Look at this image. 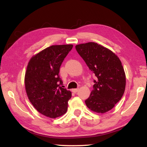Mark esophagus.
I'll return each instance as SVG.
<instances>
[{
    "instance_id": "34e87169",
    "label": "esophagus",
    "mask_w": 147,
    "mask_h": 147,
    "mask_svg": "<svg viewBox=\"0 0 147 147\" xmlns=\"http://www.w3.org/2000/svg\"><path fill=\"white\" fill-rule=\"evenodd\" d=\"M78 90H79V88H75V89H73V90H72V92H73V93H76V92H78Z\"/></svg>"
}]
</instances>
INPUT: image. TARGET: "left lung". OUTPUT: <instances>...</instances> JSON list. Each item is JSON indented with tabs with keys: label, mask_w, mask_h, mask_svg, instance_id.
I'll use <instances>...</instances> for the list:
<instances>
[{
	"label": "left lung",
	"mask_w": 147,
	"mask_h": 147,
	"mask_svg": "<svg viewBox=\"0 0 147 147\" xmlns=\"http://www.w3.org/2000/svg\"><path fill=\"white\" fill-rule=\"evenodd\" d=\"M75 47L96 77L93 89L85 100L87 107L96 113L108 112L125 91L126 75L120 59L111 50L95 42L82 43Z\"/></svg>",
	"instance_id": "obj_1"
}]
</instances>
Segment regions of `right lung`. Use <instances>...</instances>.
<instances>
[{"label": "right lung", "mask_w": 147, "mask_h": 147, "mask_svg": "<svg viewBox=\"0 0 147 147\" xmlns=\"http://www.w3.org/2000/svg\"><path fill=\"white\" fill-rule=\"evenodd\" d=\"M73 45H52L31 58L24 77L26 94L40 113L50 118L64 115L71 98L69 90L61 86L59 69Z\"/></svg>", "instance_id": "1"}]
</instances>
